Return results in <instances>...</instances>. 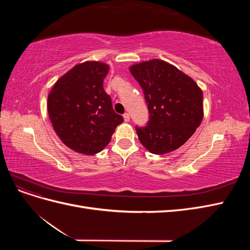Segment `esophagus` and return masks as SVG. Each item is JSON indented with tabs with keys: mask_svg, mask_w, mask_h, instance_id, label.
Here are the masks:
<instances>
[{
	"mask_svg": "<svg viewBox=\"0 0 250 250\" xmlns=\"http://www.w3.org/2000/svg\"><path fill=\"white\" fill-rule=\"evenodd\" d=\"M123 118H124V121H125V122L127 123V122H129V121H130V117H129V113H124V115H123Z\"/></svg>",
	"mask_w": 250,
	"mask_h": 250,
	"instance_id": "34e87169",
	"label": "esophagus"
}]
</instances>
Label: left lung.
Instances as JSON below:
<instances>
[{
	"label": "left lung",
	"instance_id": "1",
	"mask_svg": "<svg viewBox=\"0 0 250 250\" xmlns=\"http://www.w3.org/2000/svg\"><path fill=\"white\" fill-rule=\"evenodd\" d=\"M129 71L144 90L150 112L148 125L137 127L142 145L157 155L178 149L203 119L202 89L190 76L162 59L134 63Z\"/></svg>",
	"mask_w": 250,
	"mask_h": 250
}]
</instances>
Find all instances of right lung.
Segmentation results:
<instances>
[{
  "mask_svg": "<svg viewBox=\"0 0 250 250\" xmlns=\"http://www.w3.org/2000/svg\"><path fill=\"white\" fill-rule=\"evenodd\" d=\"M108 70L107 63L96 60L78 63L55 82L48 95L53 128L75 152L85 155L100 152L123 122L103 88Z\"/></svg>",
  "mask_w": 250,
  "mask_h": 250,
  "instance_id": "right-lung-1",
  "label": "right lung"
}]
</instances>
